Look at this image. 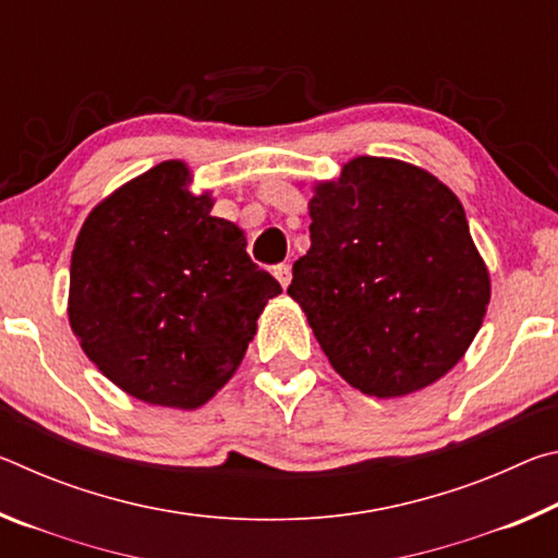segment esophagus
Returning <instances> with one entry per match:
<instances>
[{
    "label": "esophagus",
    "instance_id": "obj_1",
    "mask_svg": "<svg viewBox=\"0 0 558 558\" xmlns=\"http://www.w3.org/2000/svg\"><path fill=\"white\" fill-rule=\"evenodd\" d=\"M272 276L278 278V282H280L282 288H288L290 280H292V270H290V266H286V263H280V266L272 268Z\"/></svg>",
    "mask_w": 558,
    "mask_h": 558
}]
</instances>
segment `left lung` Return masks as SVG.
I'll return each instance as SVG.
<instances>
[{"instance_id":"obj_1","label":"left lung","mask_w":558,"mask_h":558,"mask_svg":"<svg viewBox=\"0 0 558 558\" xmlns=\"http://www.w3.org/2000/svg\"><path fill=\"white\" fill-rule=\"evenodd\" d=\"M310 216L288 295L335 372L379 399L448 374L489 302L458 196L413 165L356 157L315 189Z\"/></svg>"}]
</instances>
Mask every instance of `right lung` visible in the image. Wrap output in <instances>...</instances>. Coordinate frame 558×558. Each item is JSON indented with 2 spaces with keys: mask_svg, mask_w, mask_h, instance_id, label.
Listing matches in <instances>:
<instances>
[{
  "mask_svg": "<svg viewBox=\"0 0 558 558\" xmlns=\"http://www.w3.org/2000/svg\"><path fill=\"white\" fill-rule=\"evenodd\" d=\"M162 162L110 194L71 258L69 319L83 352L140 401L196 409L231 379L278 280L239 226Z\"/></svg>",
  "mask_w": 558,
  "mask_h": 558,
  "instance_id": "1",
  "label": "right lung"
}]
</instances>
